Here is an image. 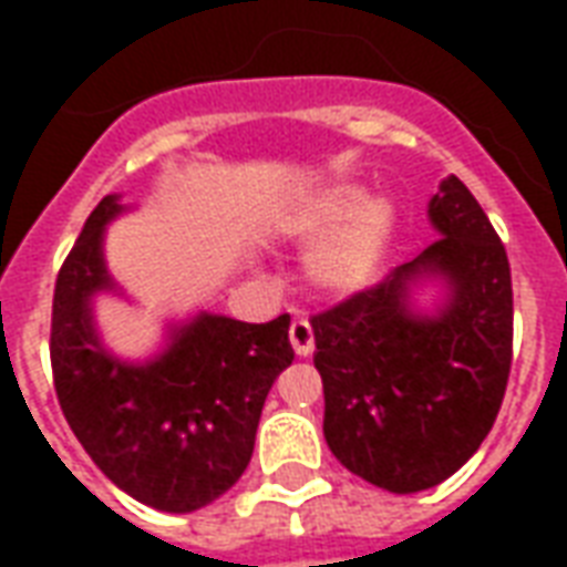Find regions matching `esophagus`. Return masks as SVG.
I'll return each instance as SVG.
<instances>
[{
	"instance_id": "1",
	"label": "esophagus",
	"mask_w": 567,
	"mask_h": 567,
	"mask_svg": "<svg viewBox=\"0 0 567 567\" xmlns=\"http://www.w3.org/2000/svg\"><path fill=\"white\" fill-rule=\"evenodd\" d=\"M288 340H291V349H295L300 358L312 355V349H316V333H312L309 319L297 316V319L291 321V328H288Z\"/></svg>"
}]
</instances>
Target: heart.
I'll list each match as a JSON object with an SVG mask.
<instances>
[{"label": "heart", "mask_w": 567, "mask_h": 567, "mask_svg": "<svg viewBox=\"0 0 567 567\" xmlns=\"http://www.w3.org/2000/svg\"><path fill=\"white\" fill-rule=\"evenodd\" d=\"M279 230L309 246V282L349 297L380 279L398 236V209L392 199L373 197L368 185L340 182L285 209Z\"/></svg>", "instance_id": "b5f03b06"}]
</instances>
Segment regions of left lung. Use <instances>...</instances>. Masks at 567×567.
<instances>
[{"mask_svg": "<svg viewBox=\"0 0 567 567\" xmlns=\"http://www.w3.org/2000/svg\"><path fill=\"white\" fill-rule=\"evenodd\" d=\"M427 221L440 239L422 255L312 319L324 440L394 495L437 486L480 450L511 377V264L495 227L455 175L427 199Z\"/></svg>", "mask_w": 567, "mask_h": 567, "instance_id": "8db88e82", "label": "left lung"}]
</instances>
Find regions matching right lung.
<instances>
[{"label": "right lung", "instance_id": "1", "mask_svg": "<svg viewBox=\"0 0 567 567\" xmlns=\"http://www.w3.org/2000/svg\"><path fill=\"white\" fill-rule=\"evenodd\" d=\"M130 212L109 194L84 221L54 288L51 364L69 427L130 498L194 513L243 476L272 380L295 361L288 316L248 324L218 312L169 321L151 358L115 355L96 297L124 295L105 264V227Z\"/></svg>", "mask_w": 567, "mask_h": 567}]
</instances>
